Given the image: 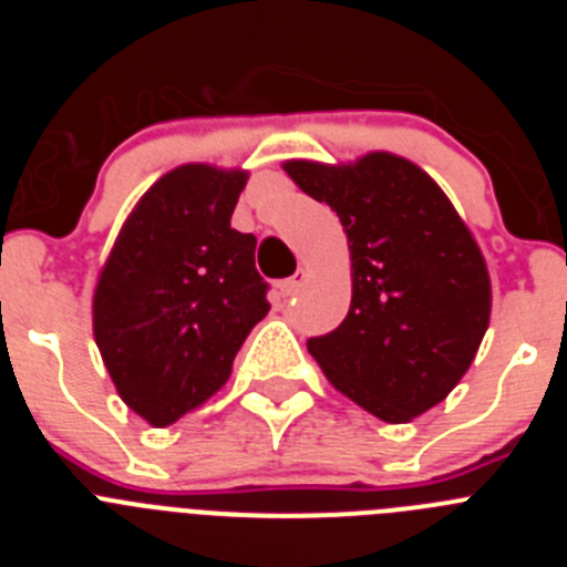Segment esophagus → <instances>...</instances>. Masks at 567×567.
I'll use <instances>...</instances> for the list:
<instances>
[{"label": "esophagus", "mask_w": 567, "mask_h": 567, "mask_svg": "<svg viewBox=\"0 0 567 567\" xmlns=\"http://www.w3.org/2000/svg\"><path fill=\"white\" fill-rule=\"evenodd\" d=\"M307 278H309L307 269H298V272H295L292 278H287V280H284V284H280V292H284V295L300 292V287L307 284Z\"/></svg>", "instance_id": "34e87169"}]
</instances>
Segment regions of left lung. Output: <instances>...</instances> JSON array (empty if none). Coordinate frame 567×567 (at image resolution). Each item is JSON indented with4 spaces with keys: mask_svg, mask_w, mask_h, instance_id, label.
Wrapping results in <instances>:
<instances>
[{
    "mask_svg": "<svg viewBox=\"0 0 567 567\" xmlns=\"http://www.w3.org/2000/svg\"><path fill=\"white\" fill-rule=\"evenodd\" d=\"M338 213L352 252V307L309 338L329 383L385 423H409L468 372L491 318L477 240L417 164L369 153L354 164L287 162Z\"/></svg>",
    "mask_w": 567,
    "mask_h": 567,
    "instance_id": "obj_1",
    "label": "left lung"
}]
</instances>
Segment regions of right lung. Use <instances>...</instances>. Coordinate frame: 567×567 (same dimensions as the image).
Returning <instances> with one entry per match:
<instances>
[{
  "label": "right lung",
  "mask_w": 567,
  "mask_h": 567,
  "mask_svg": "<svg viewBox=\"0 0 567 567\" xmlns=\"http://www.w3.org/2000/svg\"><path fill=\"white\" fill-rule=\"evenodd\" d=\"M244 169L184 164L127 215L93 292V334L124 403L155 429L207 403L267 318L255 235L229 227Z\"/></svg>",
  "instance_id": "1"
}]
</instances>
